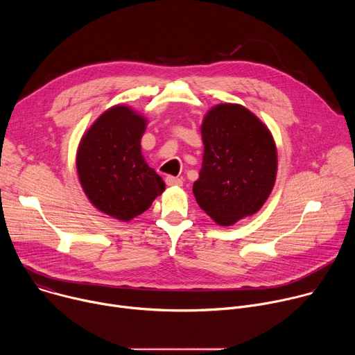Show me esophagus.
Instances as JSON below:
<instances>
[{
    "label": "esophagus",
    "mask_w": 355,
    "mask_h": 355,
    "mask_svg": "<svg viewBox=\"0 0 355 355\" xmlns=\"http://www.w3.org/2000/svg\"><path fill=\"white\" fill-rule=\"evenodd\" d=\"M166 184L168 187H181L182 185V180L181 178H177V177H173V175H168L166 178Z\"/></svg>",
    "instance_id": "34e87169"
}]
</instances>
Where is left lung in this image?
<instances>
[{
	"label": "left lung",
	"instance_id": "left-lung-1",
	"mask_svg": "<svg viewBox=\"0 0 355 355\" xmlns=\"http://www.w3.org/2000/svg\"><path fill=\"white\" fill-rule=\"evenodd\" d=\"M204 159L192 192L220 226L254 215L277 178L278 155L270 129L245 107L218 104L200 125Z\"/></svg>",
	"mask_w": 355,
	"mask_h": 355
}]
</instances>
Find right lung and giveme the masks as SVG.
I'll use <instances>...</instances> for the list:
<instances>
[{
    "mask_svg": "<svg viewBox=\"0 0 355 355\" xmlns=\"http://www.w3.org/2000/svg\"><path fill=\"white\" fill-rule=\"evenodd\" d=\"M147 119L119 104L101 114L77 148V174L84 193L101 212L129 222L147 211L166 184L146 163L140 140Z\"/></svg>",
    "mask_w": 355,
    "mask_h": 355,
    "instance_id": "add662e5",
    "label": "right lung"
}]
</instances>
